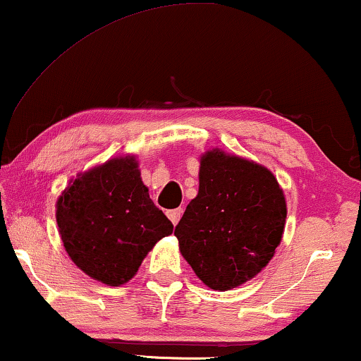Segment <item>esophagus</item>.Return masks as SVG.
Returning a JSON list of instances; mask_svg holds the SVG:
<instances>
[{"label": "esophagus", "instance_id": "1", "mask_svg": "<svg viewBox=\"0 0 361 361\" xmlns=\"http://www.w3.org/2000/svg\"><path fill=\"white\" fill-rule=\"evenodd\" d=\"M182 215V209H174V210H167V216H169V220L172 221V224L177 225L179 224V219Z\"/></svg>", "mask_w": 361, "mask_h": 361}]
</instances>
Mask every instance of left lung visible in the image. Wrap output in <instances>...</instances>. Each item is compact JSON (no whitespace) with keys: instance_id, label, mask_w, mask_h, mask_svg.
I'll return each mask as SVG.
<instances>
[{"instance_id":"8db88e82","label":"left lung","mask_w":361,"mask_h":361,"mask_svg":"<svg viewBox=\"0 0 361 361\" xmlns=\"http://www.w3.org/2000/svg\"><path fill=\"white\" fill-rule=\"evenodd\" d=\"M286 199L273 172L220 149L200 159L199 194L174 235L202 283L228 290L255 278L274 256Z\"/></svg>"}]
</instances>
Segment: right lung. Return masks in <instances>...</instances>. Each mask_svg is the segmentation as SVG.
Listing matches in <instances>:
<instances>
[{
  "label": "right lung",
  "mask_w": 361,
  "mask_h": 361,
  "mask_svg": "<svg viewBox=\"0 0 361 361\" xmlns=\"http://www.w3.org/2000/svg\"><path fill=\"white\" fill-rule=\"evenodd\" d=\"M56 219L71 259L108 286L128 283L174 228L149 199L135 156L78 174L59 197Z\"/></svg>",
  "instance_id": "right-lung-1"
}]
</instances>
